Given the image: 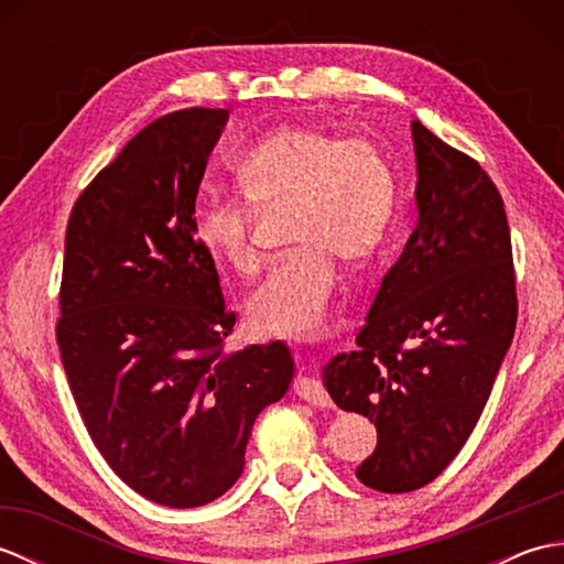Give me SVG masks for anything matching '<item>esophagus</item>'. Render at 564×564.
Segmentation results:
<instances>
[{
    "label": "esophagus",
    "mask_w": 564,
    "mask_h": 564,
    "mask_svg": "<svg viewBox=\"0 0 564 564\" xmlns=\"http://www.w3.org/2000/svg\"><path fill=\"white\" fill-rule=\"evenodd\" d=\"M295 392L301 394L303 400H307L310 404L315 406H329L332 400H329V392L325 390V386H322V380L315 378V376H307V373H301L295 378Z\"/></svg>",
    "instance_id": "obj_1"
}]
</instances>
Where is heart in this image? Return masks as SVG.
<instances>
[{
    "instance_id": "b5f03b06",
    "label": "heart",
    "mask_w": 564,
    "mask_h": 564,
    "mask_svg": "<svg viewBox=\"0 0 564 564\" xmlns=\"http://www.w3.org/2000/svg\"><path fill=\"white\" fill-rule=\"evenodd\" d=\"M245 198L203 196L194 210L200 247L239 275L261 267L257 210H293L295 254L275 261L249 297L263 334L313 337L327 325L337 267H364L386 242L398 210V178L373 140L313 123L269 130L235 164Z\"/></svg>"
}]
</instances>
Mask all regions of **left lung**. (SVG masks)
Masks as SVG:
<instances>
[{
	"label": "left lung",
	"instance_id": "1",
	"mask_svg": "<svg viewBox=\"0 0 564 564\" xmlns=\"http://www.w3.org/2000/svg\"><path fill=\"white\" fill-rule=\"evenodd\" d=\"M412 138L419 223L380 283L358 349L325 368L337 406L378 429L356 477L390 495L429 485L465 446L519 315L499 188L419 121Z\"/></svg>",
	"mask_w": 564,
	"mask_h": 564
}]
</instances>
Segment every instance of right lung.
<instances>
[{
    "mask_svg": "<svg viewBox=\"0 0 564 564\" xmlns=\"http://www.w3.org/2000/svg\"><path fill=\"white\" fill-rule=\"evenodd\" d=\"M225 109L145 126L72 206L55 337L94 446L138 495L172 509L230 489L263 406L293 378L281 341L225 354L237 313L194 232Z\"/></svg>",
    "mask_w": 564,
    "mask_h": 564,
    "instance_id": "right-lung-1",
    "label": "right lung"
}]
</instances>
